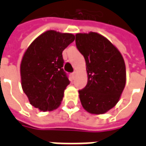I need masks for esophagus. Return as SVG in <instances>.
I'll list each match as a JSON object with an SVG mask.
<instances>
[{
    "mask_svg": "<svg viewBox=\"0 0 146 146\" xmlns=\"http://www.w3.org/2000/svg\"><path fill=\"white\" fill-rule=\"evenodd\" d=\"M71 76H72V78L74 79L75 78V76H76V72H73V73H71Z\"/></svg>",
    "mask_w": 146,
    "mask_h": 146,
    "instance_id": "esophagus-1",
    "label": "esophagus"
}]
</instances>
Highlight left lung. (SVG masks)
I'll return each mask as SVG.
<instances>
[{
    "label": "left lung",
    "instance_id": "1",
    "mask_svg": "<svg viewBox=\"0 0 146 146\" xmlns=\"http://www.w3.org/2000/svg\"><path fill=\"white\" fill-rule=\"evenodd\" d=\"M76 45L84 57L88 84L79 90L83 107L102 114L115 106L125 87V63L117 48L97 33L76 34Z\"/></svg>",
    "mask_w": 146,
    "mask_h": 146
}]
</instances>
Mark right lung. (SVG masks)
<instances>
[{
	"mask_svg": "<svg viewBox=\"0 0 146 146\" xmlns=\"http://www.w3.org/2000/svg\"><path fill=\"white\" fill-rule=\"evenodd\" d=\"M71 33L48 30L35 39L20 66L22 88L30 104L40 111L58 107L70 81L63 70L62 51L74 40Z\"/></svg>",
	"mask_w": 146,
	"mask_h": 146,
	"instance_id": "right-lung-1",
	"label": "right lung"
}]
</instances>
